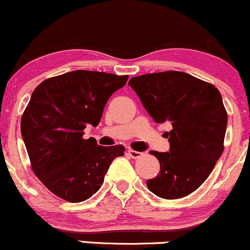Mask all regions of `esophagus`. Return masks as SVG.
<instances>
[{
  "instance_id": "obj_1",
  "label": "esophagus",
  "mask_w": 250,
  "mask_h": 250,
  "mask_svg": "<svg viewBox=\"0 0 250 250\" xmlns=\"http://www.w3.org/2000/svg\"><path fill=\"white\" fill-rule=\"evenodd\" d=\"M128 154L130 155L133 159H137V157H140L142 155V153H140V151H136V150H133V149H128Z\"/></svg>"
}]
</instances>
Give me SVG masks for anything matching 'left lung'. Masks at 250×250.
I'll use <instances>...</instances> for the list:
<instances>
[{"mask_svg": "<svg viewBox=\"0 0 250 250\" xmlns=\"http://www.w3.org/2000/svg\"><path fill=\"white\" fill-rule=\"evenodd\" d=\"M129 85L156 123L168 122L169 151H150L160 173L147 181L162 199L187 196L208 179L223 153L227 111L217 88L182 71L136 76Z\"/></svg>", "mask_w": 250, "mask_h": 250, "instance_id": "8db88e82", "label": "left lung"}]
</instances>
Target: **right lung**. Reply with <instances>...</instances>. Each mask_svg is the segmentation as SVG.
Masks as SVG:
<instances>
[{"label": "right lung", "mask_w": 250, "mask_h": 250, "mask_svg": "<svg viewBox=\"0 0 250 250\" xmlns=\"http://www.w3.org/2000/svg\"><path fill=\"white\" fill-rule=\"evenodd\" d=\"M128 75L74 70L45 80L35 88L21 120L22 139L31 168L51 193L76 203L99 190L109 166L125 154L121 145L103 147L83 139L96 127L109 97Z\"/></svg>", "instance_id": "add662e5"}]
</instances>
